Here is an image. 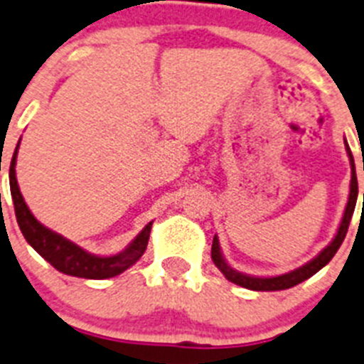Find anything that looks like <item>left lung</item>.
<instances>
[{"instance_id": "8db88e82", "label": "left lung", "mask_w": 364, "mask_h": 364, "mask_svg": "<svg viewBox=\"0 0 364 364\" xmlns=\"http://www.w3.org/2000/svg\"><path fill=\"white\" fill-rule=\"evenodd\" d=\"M346 142V140H344ZM348 157H350V164H352V181H350V198H348L346 210H344L343 222L338 225V231L335 235V239L329 242V246L322 250V252L309 261L304 267L296 268V270L289 272V274H283V276L276 277H253L246 276L242 272H237L229 267L228 262L222 257V252H220V244L218 239H213V248H210V257L215 261V264L218 267V270L225 276V279H229L235 285H240L244 289H250V291H285V289H291V287L298 285L301 281L309 279L311 276H314L320 268H323L333 259V255L337 253V250L341 248L344 237L348 233V225H350V220L353 216V210H355L357 203V192H359V187H357V176H355V164H353V155L350 151V146L346 144ZM363 207H364V194H363Z\"/></svg>"}]
</instances>
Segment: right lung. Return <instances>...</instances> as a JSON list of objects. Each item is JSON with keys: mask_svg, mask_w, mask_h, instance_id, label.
Returning <instances> with one entry per match:
<instances>
[{"mask_svg": "<svg viewBox=\"0 0 364 364\" xmlns=\"http://www.w3.org/2000/svg\"><path fill=\"white\" fill-rule=\"evenodd\" d=\"M18 146H20V142H18ZM18 146L14 149V155H12L11 168H9V181H11V196L12 203H14V213H16L18 225H20L21 233H23L27 242L31 244L33 248L36 250V253H41L51 267L66 274V276L85 277V279H107V277H114L122 274V272L133 267L142 257V253L146 252V246H148L149 231H151L154 222H149L124 252L111 255V257L92 255V253L85 252L83 248H79L77 244L70 242L68 239L60 237L59 233L44 228L33 216L29 207L26 205L20 187H18L16 170H14Z\"/></svg>", "mask_w": 364, "mask_h": 364, "instance_id": "1", "label": "right lung"}]
</instances>
